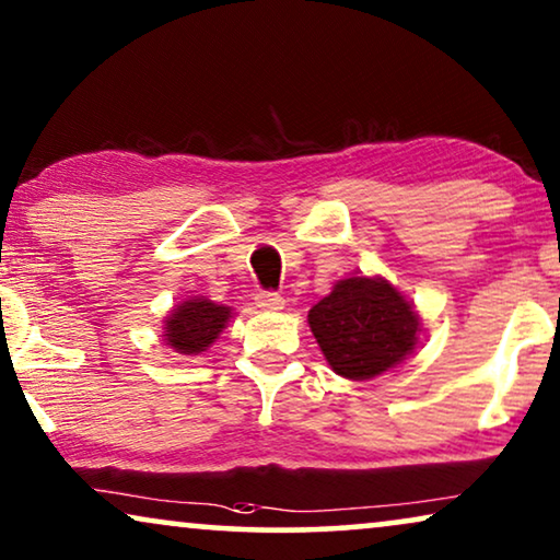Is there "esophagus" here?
I'll use <instances>...</instances> for the list:
<instances>
[{"label":"esophagus","instance_id":"obj_1","mask_svg":"<svg viewBox=\"0 0 560 560\" xmlns=\"http://www.w3.org/2000/svg\"><path fill=\"white\" fill-rule=\"evenodd\" d=\"M255 303L259 311H267V313H278L285 308V298L278 295V293H267V290H262V293L255 295Z\"/></svg>","mask_w":560,"mask_h":560}]
</instances>
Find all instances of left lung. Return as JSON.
I'll use <instances>...</instances> for the list:
<instances>
[{
  "label": "left lung",
  "mask_w": 560,
  "mask_h": 560,
  "mask_svg": "<svg viewBox=\"0 0 560 560\" xmlns=\"http://www.w3.org/2000/svg\"><path fill=\"white\" fill-rule=\"evenodd\" d=\"M308 326L328 366L351 382L395 370L423 331L416 305L380 275L336 280L331 293L308 311Z\"/></svg>",
  "instance_id": "8db88e82"
}]
</instances>
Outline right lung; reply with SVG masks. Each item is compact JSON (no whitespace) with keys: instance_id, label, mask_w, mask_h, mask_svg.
I'll return each mask as SVG.
<instances>
[{"instance_id":"right-lung-1","label":"right lung","mask_w":560,"mask_h":560,"mask_svg":"<svg viewBox=\"0 0 560 560\" xmlns=\"http://www.w3.org/2000/svg\"><path fill=\"white\" fill-rule=\"evenodd\" d=\"M232 316L229 305H219L203 295L186 298L163 320L165 347L186 357L201 354L219 339Z\"/></svg>"}]
</instances>
